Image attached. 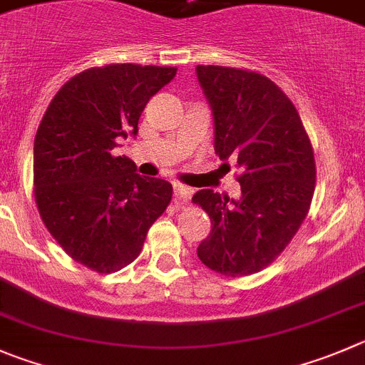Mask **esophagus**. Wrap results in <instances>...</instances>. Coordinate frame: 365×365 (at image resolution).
Here are the masks:
<instances>
[{
	"mask_svg": "<svg viewBox=\"0 0 365 365\" xmlns=\"http://www.w3.org/2000/svg\"><path fill=\"white\" fill-rule=\"evenodd\" d=\"M175 196L178 202H189L190 196H192V189L187 185H182V183H175Z\"/></svg>",
	"mask_w": 365,
	"mask_h": 365,
	"instance_id": "esophagus-1",
	"label": "esophagus"
}]
</instances>
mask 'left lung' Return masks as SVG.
<instances>
[{"label":"left lung","mask_w":365,"mask_h":365,"mask_svg":"<svg viewBox=\"0 0 365 365\" xmlns=\"http://www.w3.org/2000/svg\"><path fill=\"white\" fill-rule=\"evenodd\" d=\"M212 110L214 151L236 158L241 196L202 189L192 196L212 230L200 243L205 267L229 277L250 275L281 254L308 214L315 160L295 106L268 77L225 66H196Z\"/></svg>","instance_id":"obj_1"}]
</instances>
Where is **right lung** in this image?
I'll return each instance as SVG.
<instances>
[{
    "mask_svg": "<svg viewBox=\"0 0 365 365\" xmlns=\"http://www.w3.org/2000/svg\"><path fill=\"white\" fill-rule=\"evenodd\" d=\"M176 68L108 64L75 75L57 91L34 142V187L41 220L71 259L110 274L138 257L173 185L136 173L115 156L138 133L145 104Z\"/></svg>",
    "mask_w": 365,
    "mask_h": 365,
    "instance_id": "right-lung-1",
    "label": "right lung"
}]
</instances>
